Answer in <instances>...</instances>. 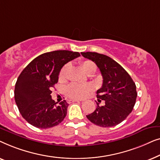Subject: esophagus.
Instances as JSON below:
<instances>
[{"label": "esophagus", "mask_w": 160, "mask_h": 160, "mask_svg": "<svg viewBox=\"0 0 160 160\" xmlns=\"http://www.w3.org/2000/svg\"><path fill=\"white\" fill-rule=\"evenodd\" d=\"M80 100H76V99H73V100H68V103H71V102H79Z\"/></svg>", "instance_id": "1"}]
</instances>
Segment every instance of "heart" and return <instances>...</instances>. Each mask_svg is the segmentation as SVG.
Returning <instances> with one entry per match:
<instances>
[{"instance_id":"1","label":"heart","mask_w":160,"mask_h":160,"mask_svg":"<svg viewBox=\"0 0 160 160\" xmlns=\"http://www.w3.org/2000/svg\"><path fill=\"white\" fill-rule=\"evenodd\" d=\"M80 65L84 72L87 75L90 76L95 73L96 71V65L92 61L89 60H83L80 62ZM70 68L69 64H65L61 68L59 73V79L61 82H64L67 78V74ZM92 90V87L89 84H78L72 83L65 88L66 95L73 99H82L86 97Z\"/></svg>"}]
</instances>
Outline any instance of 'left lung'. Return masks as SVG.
I'll return each instance as SVG.
<instances>
[{
  "label": "left lung",
  "mask_w": 160,
  "mask_h": 160,
  "mask_svg": "<svg viewBox=\"0 0 160 160\" xmlns=\"http://www.w3.org/2000/svg\"><path fill=\"white\" fill-rule=\"evenodd\" d=\"M97 65L102 76V85L97 91L98 102L104 101L87 119L102 128L114 127L132 112L137 98L136 86L128 72L112 58L97 52H81Z\"/></svg>",
  "instance_id": "left-lung-1"
}]
</instances>
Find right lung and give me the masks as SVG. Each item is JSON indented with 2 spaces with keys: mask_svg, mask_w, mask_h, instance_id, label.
<instances>
[{
  "mask_svg": "<svg viewBox=\"0 0 160 160\" xmlns=\"http://www.w3.org/2000/svg\"><path fill=\"white\" fill-rule=\"evenodd\" d=\"M80 56L76 52L58 50L43 53L32 60L19 76L15 84L14 99L22 117L41 129L58 125L66 117L68 103L57 106L52 89L58 82L63 65Z\"/></svg>",
  "mask_w": 160,
  "mask_h": 160,
  "instance_id": "add662e5",
  "label": "right lung"
}]
</instances>
